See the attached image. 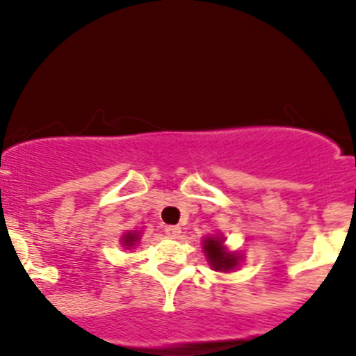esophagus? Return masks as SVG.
Listing matches in <instances>:
<instances>
[{
	"label": "esophagus",
	"instance_id": "obj_1",
	"mask_svg": "<svg viewBox=\"0 0 356 356\" xmlns=\"http://www.w3.org/2000/svg\"><path fill=\"white\" fill-rule=\"evenodd\" d=\"M163 232H165V235H168V237L176 238V237H178V235L181 234V228H180V226L171 225V226H165V228H163Z\"/></svg>",
	"mask_w": 356,
	"mask_h": 356
}]
</instances>
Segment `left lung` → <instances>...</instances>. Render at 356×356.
Here are the masks:
<instances>
[{
  "mask_svg": "<svg viewBox=\"0 0 356 356\" xmlns=\"http://www.w3.org/2000/svg\"><path fill=\"white\" fill-rule=\"evenodd\" d=\"M222 242H225L222 238L207 237L203 241V251H205V257L209 259L212 269H216V271H232L238 266L241 259H238V254L226 251Z\"/></svg>",
  "mask_w": 356,
  "mask_h": 356,
  "instance_id": "obj_1",
  "label": "left lung"
}]
</instances>
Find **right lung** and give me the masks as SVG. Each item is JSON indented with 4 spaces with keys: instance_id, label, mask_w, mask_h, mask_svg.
<instances>
[{
    "instance_id": "obj_1",
    "label": "right lung",
    "mask_w": 356,
    "mask_h": 356,
    "mask_svg": "<svg viewBox=\"0 0 356 356\" xmlns=\"http://www.w3.org/2000/svg\"><path fill=\"white\" fill-rule=\"evenodd\" d=\"M137 241H139V234H135V232H128V234H124V237H122V246L131 248V246H135V242Z\"/></svg>"
}]
</instances>
